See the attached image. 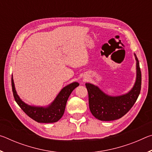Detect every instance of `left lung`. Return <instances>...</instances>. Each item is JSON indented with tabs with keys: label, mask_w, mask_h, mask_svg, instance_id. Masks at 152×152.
<instances>
[{
	"label": "left lung",
	"mask_w": 152,
	"mask_h": 152,
	"mask_svg": "<svg viewBox=\"0 0 152 152\" xmlns=\"http://www.w3.org/2000/svg\"><path fill=\"white\" fill-rule=\"evenodd\" d=\"M136 60V80L133 88L120 96L105 94L97 86L86 83L88 92L89 108L93 116L99 120L109 121L120 119L129 110L140 95L141 85V73L139 60Z\"/></svg>",
	"instance_id": "1"
}]
</instances>
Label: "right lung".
Segmentation results:
<instances>
[{
    "label": "right lung",
    "mask_w": 152,
    "mask_h": 152,
    "mask_svg": "<svg viewBox=\"0 0 152 152\" xmlns=\"http://www.w3.org/2000/svg\"><path fill=\"white\" fill-rule=\"evenodd\" d=\"M12 93L15 101L23 111L32 119L38 123H55L63 116L66 104L69 96L74 89L79 86V83L74 82L61 90L53 101L46 107L29 105L20 99L15 89L13 78H11Z\"/></svg>",
    "instance_id": "add662e5"
}]
</instances>
